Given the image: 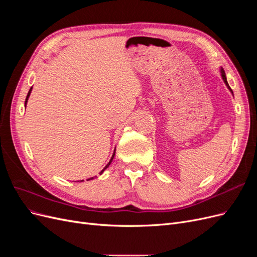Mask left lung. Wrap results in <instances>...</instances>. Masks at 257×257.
I'll list each match as a JSON object with an SVG mask.
<instances>
[{
    "label": "left lung",
    "mask_w": 257,
    "mask_h": 257,
    "mask_svg": "<svg viewBox=\"0 0 257 257\" xmlns=\"http://www.w3.org/2000/svg\"><path fill=\"white\" fill-rule=\"evenodd\" d=\"M220 72H221V76H222V79H223V81L225 82V84L227 85V88L230 90V92L232 93V91H231V89L229 88V85H228V82H227V79H226V75H225V72H224V69L221 67L220 68Z\"/></svg>",
    "instance_id": "8db88e82"
}]
</instances>
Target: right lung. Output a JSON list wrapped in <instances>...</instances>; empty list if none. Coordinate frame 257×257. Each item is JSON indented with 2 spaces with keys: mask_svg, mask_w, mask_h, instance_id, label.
<instances>
[{
  "mask_svg": "<svg viewBox=\"0 0 257 257\" xmlns=\"http://www.w3.org/2000/svg\"><path fill=\"white\" fill-rule=\"evenodd\" d=\"M32 88L33 87H31V89H30V91H29V93H28V95H27V98H26V103H25V106H27V103H28V99H29V96H30V94H31V91H32ZM114 154H115V149L113 150V154H112V157H111V159H110V161H109V163H108V164L103 168V170H102V172H100L99 174L100 175H102L103 173H104V170L106 169V168H108V167H109V165L111 164V162H112V160H113V158H114ZM92 179H93V177L92 178H90V179H88V180H92ZM81 181H83V180H81Z\"/></svg>",
  "mask_w": 257,
  "mask_h": 257,
  "instance_id": "add662e5",
  "label": "right lung"
}]
</instances>
